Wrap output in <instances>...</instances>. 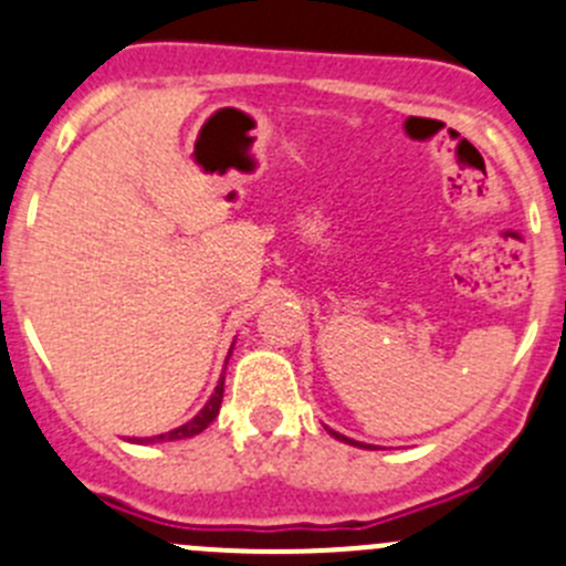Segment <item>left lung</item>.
<instances>
[{
	"label": "left lung",
	"mask_w": 566,
	"mask_h": 566,
	"mask_svg": "<svg viewBox=\"0 0 566 566\" xmlns=\"http://www.w3.org/2000/svg\"><path fill=\"white\" fill-rule=\"evenodd\" d=\"M327 433H331L333 436V439H338V441H344V444H353V448H373V444H364V441H355V439H347V436H344V433H338V430H331V428H327Z\"/></svg>",
	"instance_id": "left-lung-1"
}]
</instances>
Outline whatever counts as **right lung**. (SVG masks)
<instances>
[{
	"instance_id": "1",
	"label": "right lung",
	"mask_w": 566,
	"mask_h": 566,
	"mask_svg": "<svg viewBox=\"0 0 566 566\" xmlns=\"http://www.w3.org/2000/svg\"><path fill=\"white\" fill-rule=\"evenodd\" d=\"M228 358H230V355H228ZM222 395H224V375H222V378H219V386H217V389H213L211 400H208L206 406H202V411H199L197 417L188 419V422H186V424H180V428L169 430V433H160V436H144V439H136V436H133L130 441H136V444H153V441H177V439H191V436L202 433V430H206L208 424H211L213 419H217L219 408H222Z\"/></svg>"
}]
</instances>
